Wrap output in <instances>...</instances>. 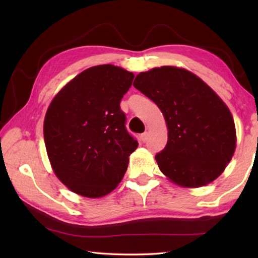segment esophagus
I'll return each mask as SVG.
<instances>
[{"mask_svg": "<svg viewBox=\"0 0 258 258\" xmlns=\"http://www.w3.org/2000/svg\"><path fill=\"white\" fill-rule=\"evenodd\" d=\"M147 138H149V134H147V132L141 134V141L143 142V143H145V142L147 141Z\"/></svg>", "mask_w": 258, "mask_h": 258, "instance_id": "esophagus-1", "label": "esophagus"}]
</instances>
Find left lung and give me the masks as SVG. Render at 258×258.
<instances>
[{"label": "left lung", "mask_w": 258, "mask_h": 258, "mask_svg": "<svg viewBox=\"0 0 258 258\" xmlns=\"http://www.w3.org/2000/svg\"><path fill=\"white\" fill-rule=\"evenodd\" d=\"M133 85L165 118L167 144L155 155L161 172L184 187L220 176L236 147L234 119L220 96L199 76L175 67L142 72Z\"/></svg>", "instance_id": "1"}]
</instances>
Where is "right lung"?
I'll return each instance as SVG.
<instances>
[{"mask_svg": "<svg viewBox=\"0 0 258 258\" xmlns=\"http://www.w3.org/2000/svg\"><path fill=\"white\" fill-rule=\"evenodd\" d=\"M134 74L111 64L87 69L53 98L44 141L54 173L74 193L97 199L116 188L139 143L119 103Z\"/></svg>", "mask_w": 258, "mask_h": 258, "instance_id": "add662e5", "label": "right lung"}]
</instances>
